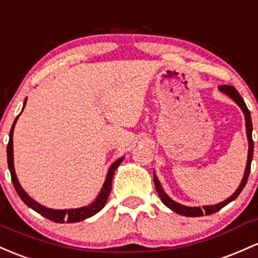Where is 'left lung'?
Here are the masks:
<instances>
[{
  "instance_id": "obj_1",
  "label": "left lung",
  "mask_w": 258,
  "mask_h": 258,
  "mask_svg": "<svg viewBox=\"0 0 258 258\" xmlns=\"http://www.w3.org/2000/svg\"><path fill=\"white\" fill-rule=\"evenodd\" d=\"M218 89L220 90L222 93H224L225 95H228L229 98L233 99L235 103L239 105L241 111L244 112L245 116V126H246V136H247V141H248V153H247V163H246V168H245V174L242 176L241 182H240L239 187L236 188V191L231 195L230 197L226 198L225 201L223 202L217 203V205H211V206H203L202 208L201 207H188V206H183L181 203L176 202V201L171 200L168 195L164 192L163 187H161L160 181L158 180L157 175H154V186L157 188L158 195H159L161 202L166 206L168 208H170L171 211H174L175 213L181 214V216H186V217H202L203 214L206 216H209V214H213L216 212L222 209L223 207H225L228 203H230L231 201H234L235 198L240 195V192L242 191V188L245 187L246 182H247L248 175H250V169H251V161H252V157H253V141H252V121H251V115L250 111H248L247 106H246L244 99L240 97V94L237 93V90L235 89L234 87L231 86H219Z\"/></svg>"
}]
</instances>
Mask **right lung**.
<instances>
[{"label": "right lung", "mask_w": 258, "mask_h": 258, "mask_svg": "<svg viewBox=\"0 0 258 258\" xmlns=\"http://www.w3.org/2000/svg\"><path fill=\"white\" fill-rule=\"evenodd\" d=\"M25 104H27V99L24 100L23 109L25 107ZM23 109H22V111H23ZM19 115L17 116L16 120H14V122L12 124V128H11V132H10V142H8V144H7V163H8V169H10V172H11V179H12L13 186H14V188H16L18 196L21 197V200L23 201L28 207L34 209V211L38 212L39 214H41L42 217L47 218V219L52 220V222H55V223H64V222L66 223H77V222H81V220L87 219V218L93 217L94 214H97L98 212H100L101 209L104 208V206L106 205L107 198H109L110 191H111V186H112V177H114L116 169H117L118 165L122 163L124 157L115 160L114 163L110 165L109 170H107L105 181H104L103 187H101L97 198H95V200L93 201L90 205L84 206V207L71 208V209L47 208V207H45V206L40 205L39 202H36L35 200H33V198L24 191L23 187L21 186V183H19L18 179H17L16 170H14V161H13V131H14V126H16V122H17V120H18Z\"/></svg>", "instance_id": "1"}]
</instances>
